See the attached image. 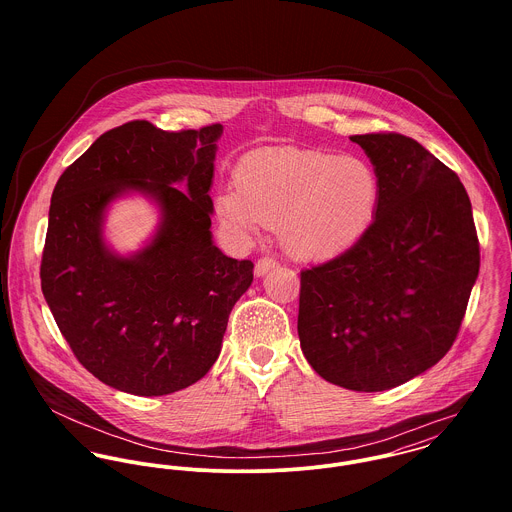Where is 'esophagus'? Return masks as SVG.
Listing matches in <instances>:
<instances>
[{
    "label": "esophagus",
    "mask_w": 512,
    "mask_h": 512,
    "mask_svg": "<svg viewBox=\"0 0 512 512\" xmlns=\"http://www.w3.org/2000/svg\"><path fill=\"white\" fill-rule=\"evenodd\" d=\"M278 266V260L276 258H270V256H262L258 262H256V268H254V272H256V276H264V274H268L272 268H276Z\"/></svg>",
    "instance_id": "34e87169"
}]
</instances>
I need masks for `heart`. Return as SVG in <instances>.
<instances>
[{"label": "heart", "instance_id": "obj_1", "mask_svg": "<svg viewBox=\"0 0 512 512\" xmlns=\"http://www.w3.org/2000/svg\"><path fill=\"white\" fill-rule=\"evenodd\" d=\"M380 201L376 169L357 155L276 149L248 157L220 215L244 234L278 226L288 250L305 260L331 258L372 224Z\"/></svg>", "mask_w": 512, "mask_h": 512}]
</instances>
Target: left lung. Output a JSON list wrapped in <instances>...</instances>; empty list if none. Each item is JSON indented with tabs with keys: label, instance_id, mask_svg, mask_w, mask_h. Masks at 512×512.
<instances>
[{
	"label": "left lung",
	"instance_id": "obj_1",
	"mask_svg": "<svg viewBox=\"0 0 512 512\" xmlns=\"http://www.w3.org/2000/svg\"><path fill=\"white\" fill-rule=\"evenodd\" d=\"M380 179L372 224L343 254L301 270L297 333L325 380L380 392L451 349L479 274L469 195L416 140L351 136Z\"/></svg>",
	"mask_w": 512,
	"mask_h": 512
}]
</instances>
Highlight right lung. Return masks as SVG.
<instances>
[{
  "label": "right lung",
  "instance_id": "1",
  "mask_svg": "<svg viewBox=\"0 0 512 512\" xmlns=\"http://www.w3.org/2000/svg\"><path fill=\"white\" fill-rule=\"evenodd\" d=\"M220 134V124L165 132L134 120L102 134L55 185L41 290L78 363L116 390L163 396L201 380L254 280L250 260L213 244ZM128 190L151 196L162 224L146 249L124 259L103 244L101 222Z\"/></svg>",
  "mask_w": 512,
  "mask_h": 512
}]
</instances>
